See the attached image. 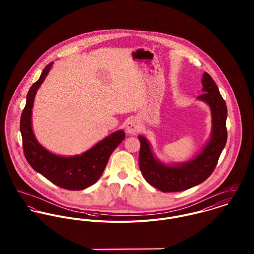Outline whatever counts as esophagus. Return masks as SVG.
<instances>
[{
    "label": "esophagus",
    "instance_id": "obj_1",
    "mask_svg": "<svg viewBox=\"0 0 254 254\" xmlns=\"http://www.w3.org/2000/svg\"><path fill=\"white\" fill-rule=\"evenodd\" d=\"M139 130V122L136 119H130L126 123V131L129 134H136Z\"/></svg>",
    "mask_w": 254,
    "mask_h": 254
}]
</instances>
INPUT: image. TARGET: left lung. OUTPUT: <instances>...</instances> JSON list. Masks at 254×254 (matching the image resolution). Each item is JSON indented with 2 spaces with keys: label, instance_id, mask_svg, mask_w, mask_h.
<instances>
[{
  "label": "left lung",
  "instance_id": "8db88e82",
  "mask_svg": "<svg viewBox=\"0 0 254 254\" xmlns=\"http://www.w3.org/2000/svg\"><path fill=\"white\" fill-rule=\"evenodd\" d=\"M202 91L197 99L211 109L212 133L208 143L191 160L175 165H166L156 159L149 142L139 136L141 148L139 166L149 185L163 192L182 191L205 181L214 171L220 154L227 142V106L220 95L217 85L208 73L202 75Z\"/></svg>",
  "mask_w": 254,
  "mask_h": 254
}]
</instances>
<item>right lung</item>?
Returning <instances> with one entry per match:
<instances>
[{"mask_svg":"<svg viewBox=\"0 0 254 254\" xmlns=\"http://www.w3.org/2000/svg\"><path fill=\"white\" fill-rule=\"evenodd\" d=\"M54 63H50L31 86L20 117L23 151L30 166L53 184L70 190H84L100 179L109 156L124 139L123 130L116 131L80 155L60 156L40 145L32 131L31 115L37 90L44 82Z\"/></svg>","mask_w":254,"mask_h":254,"instance_id":"add662e5","label":"right lung"}]
</instances>
